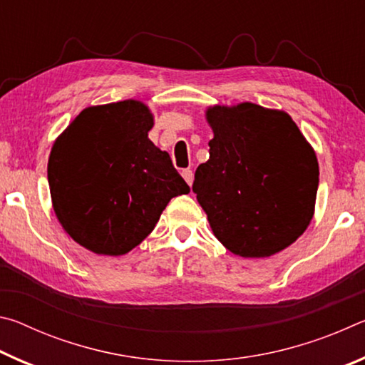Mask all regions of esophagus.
Segmentation results:
<instances>
[{
	"instance_id": "1",
	"label": "esophagus",
	"mask_w": 365,
	"mask_h": 365,
	"mask_svg": "<svg viewBox=\"0 0 365 365\" xmlns=\"http://www.w3.org/2000/svg\"><path fill=\"white\" fill-rule=\"evenodd\" d=\"M182 177L185 178V182H187L190 187L193 185V170L191 169H183L182 170Z\"/></svg>"
}]
</instances>
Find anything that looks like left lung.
<instances>
[{
    "mask_svg": "<svg viewBox=\"0 0 365 365\" xmlns=\"http://www.w3.org/2000/svg\"><path fill=\"white\" fill-rule=\"evenodd\" d=\"M207 163L193 191L215 238L233 255L269 257L288 248L312 220L319 163L283 110L252 103L212 106Z\"/></svg>",
    "mask_w": 365,
    "mask_h": 365,
    "instance_id": "left-lung-1",
    "label": "left lung"
}]
</instances>
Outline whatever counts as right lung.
I'll return each mask as SVG.
<instances>
[{
  "label": "right lung",
  "instance_id": "right-lung-1",
  "mask_svg": "<svg viewBox=\"0 0 365 365\" xmlns=\"http://www.w3.org/2000/svg\"><path fill=\"white\" fill-rule=\"evenodd\" d=\"M153 114L135 100L83 109L54 141L48 160L53 209L83 248L132 251L174 196L190 187L170 156L148 138Z\"/></svg>",
  "mask_w": 365,
  "mask_h": 365
}]
</instances>
